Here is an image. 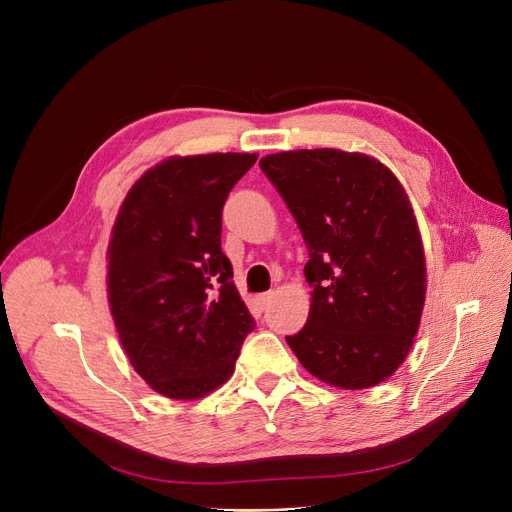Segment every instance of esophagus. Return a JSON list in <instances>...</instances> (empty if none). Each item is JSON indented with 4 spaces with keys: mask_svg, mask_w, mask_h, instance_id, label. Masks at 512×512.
<instances>
[{
    "mask_svg": "<svg viewBox=\"0 0 512 512\" xmlns=\"http://www.w3.org/2000/svg\"><path fill=\"white\" fill-rule=\"evenodd\" d=\"M272 301H274V292H265V294H259V297H257V305H259L261 309L270 307Z\"/></svg>",
    "mask_w": 512,
    "mask_h": 512,
    "instance_id": "obj_1",
    "label": "esophagus"
}]
</instances>
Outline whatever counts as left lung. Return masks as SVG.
<instances>
[{
	"mask_svg": "<svg viewBox=\"0 0 512 512\" xmlns=\"http://www.w3.org/2000/svg\"><path fill=\"white\" fill-rule=\"evenodd\" d=\"M297 220L311 309L286 336L301 365L344 390L388 380L407 359L425 303V255L396 176L365 153L299 149L259 159Z\"/></svg>",
	"mask_w": 512,
	"mask_h": 512,
	"instance_id": "1",
	"label": "left lung"
}]
</instances>
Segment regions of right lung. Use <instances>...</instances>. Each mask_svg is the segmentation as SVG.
<instances>
[{
	"label": "right lung",
	"instance_id": "1",
	"mask_svg": "<svg viewBox=\"0 0 512 512\" xmlns=\"http://www.w3.org/2000/svg\"><path fill=\"white\" fill-rule=\"evenodd\" d=\"M257 153L170 157L132 184L107 247V294L124 353L159 394L222 386L255 319L222 253V209Z\"/></svg>",
	"mask_w": 512,
	"mask_h": 512
}]
</instances>
